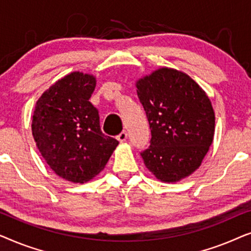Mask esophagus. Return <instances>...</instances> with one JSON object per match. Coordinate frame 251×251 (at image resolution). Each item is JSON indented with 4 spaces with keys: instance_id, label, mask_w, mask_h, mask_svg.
<instances>
[{
    "instance_id": "34e87169",
    "label": "esophagus",
    "mask_w": 251,
    "mask_h": 251,
    "mask_svg": "<svg viewBox=\"0 0 251 251\" xmlns=\"http://www.w3.org/2000/svg\"><path fill=\"white\" fill-rule=\"evenodd\" d=\"M126 138H128V133H126V131H122V132L120 133V135L118 136V140H119L120 143L126 142Z\"/></svg>"
}]
</instances>
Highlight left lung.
Wrapping results in <instances>:
<instances>
[{
  "mask_svg": "<svg viewBox=\"0 0 251 251\" xmlns=\"http://www.w3.org/2000/svg\"><path fill=\"white\" fill-rule=\"evenodd\" d=\"M137 95L152 133L140 153L146 168L166 183L190 176L214 139L210 99L187 74L167 67L137 81Z\"/></svg>",
  "mask_w": 251,
  "mask_h": 251,
  "instance_id": "8db88e82",
  "label": "left lung"
}]
</instances>
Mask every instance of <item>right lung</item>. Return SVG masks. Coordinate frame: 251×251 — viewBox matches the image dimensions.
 I'll list each match as a JSON object with an SVG mask.
<instances>
[{
    "instance_id": "add662e5",
    "label": "right lung",
    "mask_w": 251,
    "mask_h": 251,
    "mask_svg": "<svg viewBox=\"0 0 251 251\" xmlns=\"http://www.w3.org/2000/svg\"><path fill=\"white\" fill-rule=\"evenodd\" d=\"M95 87V76L73 72L43 92L33 113L32 132L41 155L72 183L100 173L119 145L102 133L98 109L89 101Z\"/></svg>"
}]
</instances>
